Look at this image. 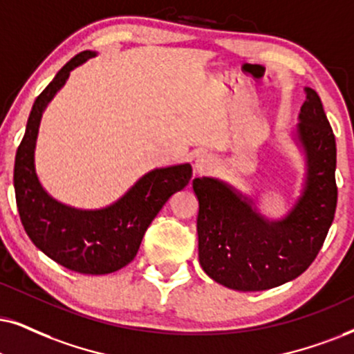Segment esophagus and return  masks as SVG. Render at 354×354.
<instances>
[{"label":"esophagus","instance_id":"obj_1","mask_svg":"<svg viewBox=\"0 0 354 354\" xmlns=\"http://www.w3.org/2000/svg\"><path fill=\"white\" fill-rule=\"evenodd\" d=\"M212 167H214V162L209 158V156H199L194 163V168L198 173H207L209 169H212Z\"/></svg>","mask_w":354,"mask_h":354}]
</instances>
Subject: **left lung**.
<instances>
[{"label": "left lung", "instance_id": "8db88e82", "mask_svg": "<svg viewBox=\"0 0 354 354\" xmlns=\"http://www.w3.org/2000/svg\"><path fill=\"white\" fill-rule=\"evenodd\" d=\"M304 91L297 133L308 160L307 187L288 217L268 222L223 183L192 181L199 199V263L230 289L265 290L296 279L317 258L333 222L337 142L319 95Z\"/></svg>", "mask_w": 354, "mask_h": 354}]
</instances>
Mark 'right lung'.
I'll return each mask as SVG.
<instances>
[{
	"label": "right lung",
	"instance_id": "add662e5",
	"mask_svg": "<svg viewBox=\"0 0 354 354\" xmlns=\"http://www.w3.org/2000/svg\"><path fill=\"white\" fill-rule=\"evenodd\" d=\"M75 55L34 101L26 133L16 151L15 191L22 227L39 250L66 270L107 274L136 258L151 221L165 203L189 183V163L147 173L122 199L100 210H78L57 203L42 189L34 169V149L47 102L64 86L70 71L93 57Z\"/></svg>",
	"mask_w": 354,
	"mask_h": 354
}]
</instances>
